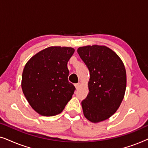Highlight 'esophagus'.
I'll return each mask as SVG.
<instances>
[{
	"mask_svg": "<svg viewBox=\"0 0 148 148\" xmlns=\"http://www.w3.org/2000/svg\"><path fill=\"white\" fill-rule=\"evenodd\" d=\"M75 88L76 89H78L79 88V86H80V84H79V83L75 84Z\"/></svg>",
	"mask_w": 148,
	"mask_h": 148,
	"instance_id": "obj_1",
	"label": "esophagus"
}]
</instances>
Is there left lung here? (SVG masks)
I'll return each instance as SVG.
<instances>
[{
	"label": "left lung",
	"instance_id": "left-lung-1",
	"mask_svg": "<svg viewBox=\"0 0 148 148\" xmlns=\"http://www.w3.org/2000/svg\"><path fill=\"white\" fill-rule=\"evenodd\" d=\"M90 73L89 94L82 102L86 118L92 123L104 121L119 108L126 90L124 64L114 51L104 46H86L77 49Z\"/></svg>",
	"mask_w": 148,
	"mask_h": 148
}]
</instances>
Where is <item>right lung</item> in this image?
<instances>
[{
    "instance_id": "1",
    "label": "right lung",
    "mask_w": 148,
    "mask_h": 148,
    "mask_svg": "<svg viewBox=\"0 0 148 148\" xmlns=\"http://www.w3.org/2000/svg\"><path fill=\"white\" fill-rule=\"evenodd\" d=\"M73 48L51 46L30 58L22 74L21 88L30 106L42 116L63 110L75 88L68 81L67 62Z\"/></svg>"
}]
</instances>
